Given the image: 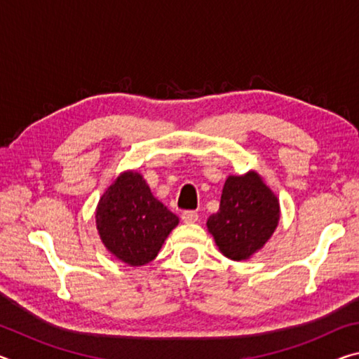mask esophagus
Here are the masks:
<instances>
[{"label": "esophagus", "mask_w": 359, "mask_h": 359, "mask_svg": "<svg viewBox=\"0 0 359 359\" xmlns=\"http://www.w3.org/2000/svg\"><path fill=\"white\" fill-rule=\"evenodd\" d=\"M198 220H199L198 212H194V210H185V212H182V222H184V223L191 224V223H196Z\"/></svg>", "instance_id": "obj_1"}]
</instances>
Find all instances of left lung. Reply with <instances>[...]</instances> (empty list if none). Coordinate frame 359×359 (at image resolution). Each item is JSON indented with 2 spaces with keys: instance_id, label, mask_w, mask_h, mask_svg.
Listing matches in <instances>:
<instances>
[{
  "instance_id": "left-lung-1",
  "label": "left lung",
  "mask_w": 359,
  "mask_h": 359,
  "mask_svg": "<svg viewBox=\"0 0 359 359\" xmlns=\"http://www.w3.org/2000/svg\"><path fill=\"white\" fill-rule=\"evenodd\" d=\"M280 203L257 171L228 175L220 209L208 218V231L220 253L234 261L252 258L272 238Z\"/></svg>"
}]
</instances>
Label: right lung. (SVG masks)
<instances>
[{
    "label": "right lung",
    "mask_w": 359,
    "mask_h": 359,
    "mask_svg": "<svg viewBox=\"0 0 359 359\" xmlns=\"http://www.w3.org/2000/svg\"><path fill=\"white\" fill-rule=\"evenodd\" d=\"M96 229L107 252L128 266H144L156 258L179 217L151 194L137 171L118 174L100 198Z\"/></svg>",
    "instance_id": "obj_1"
}]
</instances>
